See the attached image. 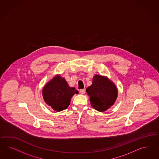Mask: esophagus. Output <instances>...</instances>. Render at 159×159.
Segmentation results:
<instances>
[{
	"mask_svg": "<svg viewBox=\"0 0 159 159\" xmlns=\"http://www.w3.org/2000/svg\"><path fill=\"white\" fill-rule=\"evenodd\" d=\"M79 92L81 94H84L85 92H86V90L85 89H80Z\"/></svg>",
	"mask_w": 159,
	"mask_h": 159,
	"instance_id": "obj_1",
	"label": "esophagus"
}]
</instances>
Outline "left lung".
<instances>
[{"mask_svg":"<svg viewBox=\"0 0 159 159\" xmlns=\"http://www.w3.org/2000/svg\"><path fill=\"white\" fill-rule=\"evenodd\" d=\"M90 97L92 107L100 112L107 110L116 102L118 89L112 82L106 76L94 75L92 84L86 90Z\"/></svg>","mask_w":159,"mask_h":159,"instance_id":"left-lung-1","label":"left lung"}]
</instances>
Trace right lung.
<instances>
[{
    "instance_id": "1",
    "label": "right lung",
    "mask_w": 159,
    "mask_h": 159,
    "mask_svg": "<svg viewBox=\"0 0 159 159\" xmlns=\"http://www.w3.org/2000/svg\"><path fill=\"white\" fill-rule=\"evenodd\" d=\"M78 93L75 88L69 86L65 78L58 75L48 82L43 90L44 101L57 112L67 108L71 98L75 94Z\"/></svg>"
}]
</instances>
